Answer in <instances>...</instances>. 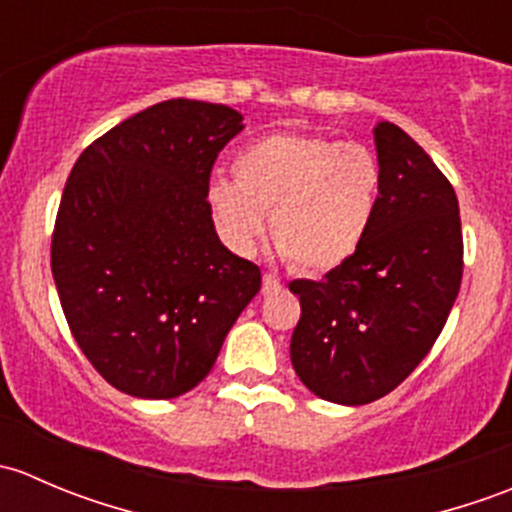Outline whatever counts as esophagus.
Returning <instances> with one entry per match:
<instances>
[{
    "instance_id": "34e87169",
    "label": "esophagus",
    "mask_w": 512,
    "mask_h": 512,
    "mask_svg": "<svg viewBox=\"0 0 512 512\" xmlns=\"http://www.w3.org/2000/svg\"><path fill=\"white\" fill-rule=\"evenodd\" d=\"M280 289H282V282L277 280L275 275L262 277V294H275V292H280Z\"/></svg>"
}]
</instances>
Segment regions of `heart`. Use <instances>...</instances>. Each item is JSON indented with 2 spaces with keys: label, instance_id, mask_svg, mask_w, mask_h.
Segmentation results:
<instances>
[{
  "label": "heart",
  "instance_id": "heart-1",
  "mask_svg": "<svg viewBox=\"0 0 512 512\" xmlns=\"http://www.w3.org/2000/svg\"><path fill=\"white\" fill-rule=\"evenodd\" d=\"M384 170L359 143L312 133H270L232 158V180H213L205 205L220 240L252 255L267 230L299 272L324 275L364 245Z\"/></svg>",
  "mask_w": 512,
  "mask_h": 512
}]
</instances>
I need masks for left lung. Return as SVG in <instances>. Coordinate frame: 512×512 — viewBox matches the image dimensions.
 Wrapping results in <instances>:
<instances>
[{
	"label": "left lung",
	"instance_id": "8db88e82",
	"mask_svg": "<svg viewBox=\"0 0 512 512\" xmlns=\"http://www.w3.org/2000/svg\"><path fill=\"white\" fill-rule=\"evenodd\" d=\"M384 170L364 245L322 280H294L302 317L289 342L299 381L332 404L394 391L441 334L463 275L458 198L428 153L394 123L374 128Z\"/></svg>",
	"mask_w": 512,
	"mask_h": 512
}]
</instances>
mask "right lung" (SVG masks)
Wrapping results in <instances>:
<instances>
[{
	"label": "right lung",
	"mask_w": 512,
	"mask_h": 512,
	"mask_svg": "<svg viewBox=\"0 0 512 512\" xmlns=\"http://www.w3.org/2000/svg\"><path fill=\"white\" fill-rule=\"evenodd\" d=\"M245 128L218 103L170 98L91 143L71 170L51 272L94 369L136 399H175L213 369L260 292V267L220 242L210 170Z\"/></svg>",
	"instance_id": "1"
}]
</instances>
